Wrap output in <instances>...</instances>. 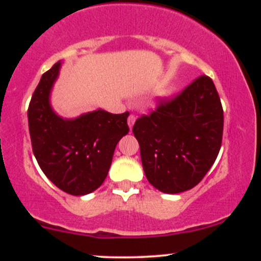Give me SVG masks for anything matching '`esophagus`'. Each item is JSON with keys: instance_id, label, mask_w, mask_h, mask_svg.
<instances>
[{"instance_id": "1", "label": "esophagus", "mask_w": 261, "mask_h": 261, "mask_svg": "<svg viewBox=\"0 0 261 261\" xmlns=\"http://www.w3.org/2000/svg\"><path fill=\"white\" fill-rule=\"evenodd\" d=\"M135 121H136V115H135V114H130V116L127 118V124L130 128H133Z\"/></svg>"}]
</instances>
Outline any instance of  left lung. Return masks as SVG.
<instances>
[{"mask_svg": "<svg viewBox=\"0 0 261 261\" xmlns=\"http://www.w3.org/2000/svg\"><path fill=\"white\" fill-rule=\"evenodd\" d=\"M147 180L167 194L193 189L216 161L223 134V109L216 87L206 74L173 97L158 98L155 109L137 119Z\"/></svg>", "mask_w": 261, "mask_h": 261, "instance_id": "left-lung-1", "label": "left lung"}]
</instances>
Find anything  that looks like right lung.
Returning <instances> with one entry per match:
<instances>
[{"mask_svg":"<svg viewBox=\"0 0 261 261\" xmlns=\"http://www.w3.org/2000/svg\"><path fill=\"white\" fill-rule=\"evenodd\" d=\"M60 62L41 76L28 108L33 153L44 174L71 195H86L106 180L119 140L128 133V112L97 110L74 120L53 112L49 94Z\"/></svg>","mask_w":261,"mask_h":261,"instance_id":"obj_1","label":"right lung"}]
</instances>
